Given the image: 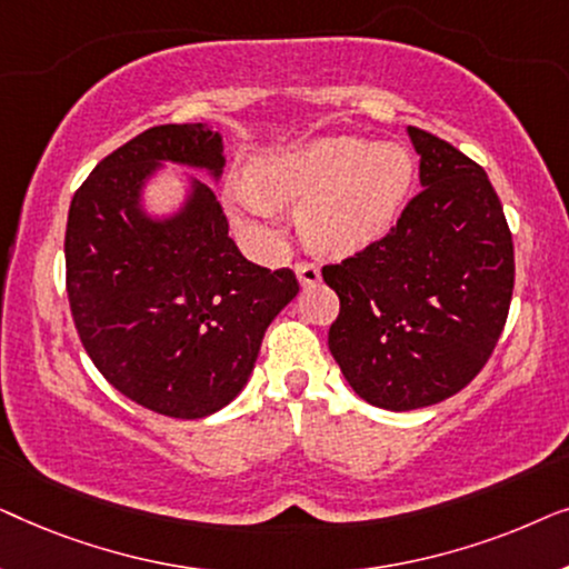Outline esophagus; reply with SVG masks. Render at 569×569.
Returning <instances> with one entry per match:
<instances>
[{"label":"esophagus","mask_w":569,"mask_h":569,"mask_svg":"<svg viewBox=\"0 0 569 569\" xmlns=\"http://www.w3.org/2000/svg\"><path fill=\"white\" fill-rule=\"evenodd\" d=\"M295 274H298L302 287H308V284H316L318 279H321V269H318L316 261H298L295 263Z\"/></svg>","instance_id":"34e87169"}]
</instances>
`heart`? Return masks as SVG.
<instances>
[{
  "mask_svg": "<svg viewBox=\"0 0 569 569\" xmlns=\"http://www.w3.org/2000/svg\"><path fill=\"white\" fill-rule=\"evenodd\" d=\"M251 183H232L228 204L240 228L271 240L274 204L302 201V236L318 251L349 253L386 236L415 183V160L393 142L323 137L251 166Z\"/></svg>",
  "mask_w": 569,
  "mask_h": 569,
  "instance_id": "heart-1",
  "label": "heart"
}]
</instances>
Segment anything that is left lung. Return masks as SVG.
<instances>
[{
	"mask_svg": "<svg viewBox=\"0 0 569 569\" xmlns=\"http://www.w3.org/2000/svg\"><path fill=\"white\" fill-rule=\"evenodd\" d=\"M422 191L383 238L323 282L339 295L329 349L372 407L446 401L479 376L505 329L516 251L485 168L430 131L409 127Z\"/></svg>",
	"mask_w": 569,
	"mask_h": 569,
	"instance_id": "obj_1",
	"label": "left lung"
}]
</instances>
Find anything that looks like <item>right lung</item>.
<instances>
[{"label":"right lung","mask_w":569,"mask_h":569,"mask_svg":"<svg viewBox=\"0 0 569 569\" xmlns=\"http://www.w3.org/2000/svg\"><path fill=\"white\" fill-rule=\"evenodd\" d=\"M158 160L220 176V134L162 123L98 162L69 207L67 298L84 352L116 391L158 415L199 419L240 393L300 284L292 269L238 251L204 183L173 220L139 214V183Z\"/></svg>","instance_id":"1"}]
</instances>
